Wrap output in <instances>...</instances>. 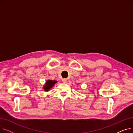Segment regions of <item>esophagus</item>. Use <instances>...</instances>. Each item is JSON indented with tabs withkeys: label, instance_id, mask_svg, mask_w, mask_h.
<instances>
[{
	"label": "esophagus",
	"instance_id": "obj_1",
	"mask_svg": "<svg viewBox=\"0 0 133 133\" xmlns=\"http://www.w3.org/2000/svg\"><path fill=\"white\" fill-rule=\"evenodd\" d=\"M67 79H66V78L62 79V82H64V83H65L67 82Z\"/></svg>",
	"mask_w": 133,
	"mask_h": 133
}]
</instances>
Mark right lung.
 Segmentation results:
<instances>
[{"label": "right lung", "instance_id": "add662e5", "mask_svg": "<svg viewBox=\"0 0 133 133\" xmlns=\"http://www.w3.org/2000/svg\"><path fill=\"white\" fill-rule=\"evenodd\" d=\"M56 82H57V81H55V80H53V81L50 80H47L46 82V84L44 87L45 91H48V90L51 88H52Z\"/></svg>", "mask_w": 133, "mask_h": 133}]
</instances>
